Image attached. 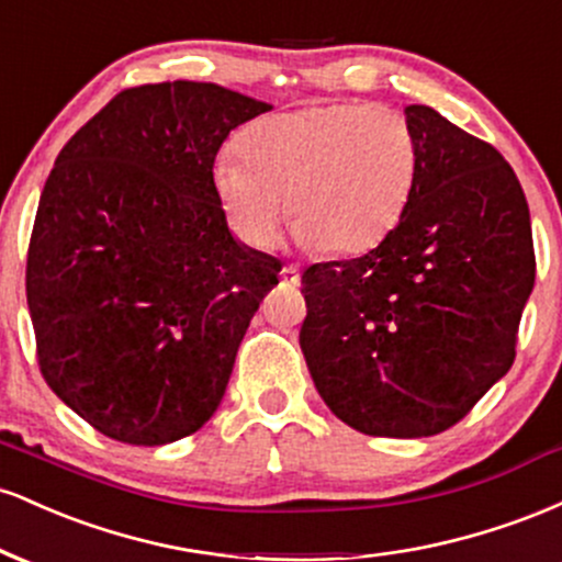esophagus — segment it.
<instances>
[{
  "label": "esophagus",
  "instance_id": "esophagus-1",
  "mask_svg": "<svg viewBox=\"0 0 562 562\" xmlns=\"http://www.w3.org/2000/svg\"><path fill=\"white\" fill-rule=\"evenodd\" d=\"M280 280L285 282V285H290V288H299V285H301V272H299V267H293V263H288V267H282Z\"/></svg>",
  "mask_w": 562,
  "mask_h": 562
}]
</instances>
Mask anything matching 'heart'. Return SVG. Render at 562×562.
<instances>
[{
    "label": "heart",
    "instance_id": "heart-1",
    "mask_svg": "<svg viewBox=\"0 0 562 562\" xmlns=\"http://www.w3.org/2000/svg\"><path fill=\"white\" fill-rule=\"evenodd\" d=\"M237 150L216 158L211 179L229 229L259 250L277 243L290 203L301 245L364 254L396 227L417 179L415 132L385 105L263 115L243 128Z\"/></svg>",
    "mask_w": 562,
    "mask_h": 562
}]
</instances>
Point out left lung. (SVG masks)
<instances>
[{"label": "left lung", "instance_id": "8db88e82", "mask_svg": "<svg viewBox=\"0 0 562 562\" xmlns=\"http://www.w3.org/2000/svg\"><path fill=\"white\" fill-rule=\"evenodd\" d=\"M417 179L370 254L303 272L301 351L338 420L423 438L460 423L515 359L533 290L531 216L515 171L428 105H406Z\"/></svg>", "mask_w": 562, "mask_h": 562}]
</instances>
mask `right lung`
I'll return each instance as SVG.
<instances>
[{
    "label": "right lung",
    "mask_w": 562,
    "mask_h": 562,
    "mask_svg": "<svg viewBox=\"0 0 562 562\" xmlns=\"http://www.w3.org/2000/svg\"><path fill=\"white\" fill-rule=\"evenodd\" d=\"M269 102L205 81L115 94L63 147L25 267L47 385L100 434L164 447L211 420L282 263L232 235L214 160Z\"/></svg>",
    "instance_id": "obj_1"
}]
</instances>
